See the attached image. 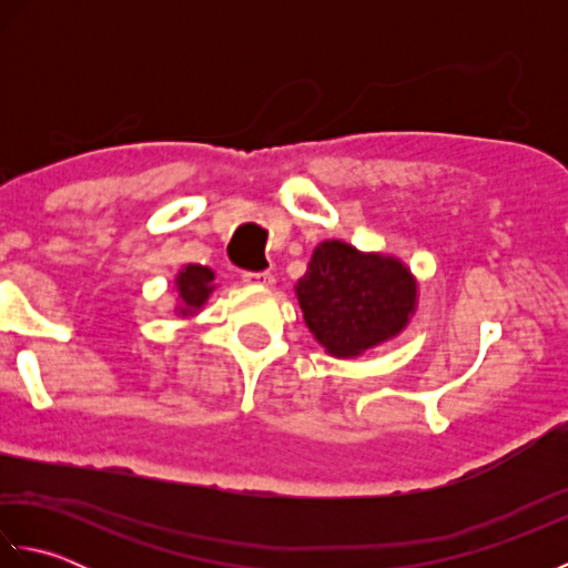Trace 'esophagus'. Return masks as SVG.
<instances>
[{
  "label": "esophagus",
  "instance_id": "esophagus-1",
  "mask_svg": "<svg viewBox=\"0 0 568 568\" xmlns=\"http://www.w3.org/2000/svg\"><path fill=\"white\" fill-rule=\"evenodd\" d=\"M241 277H244V283H251V285H273L275 283V275L271 271H244L241 273Z\"/></svg>",
  "mask_w": 568,
  "mask_h": 568
}]
</instances>
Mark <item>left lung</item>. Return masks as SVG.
Returning a JSON list of instances; mask_svg holds the SVG:
<instances>
[{
    "instance_id": "1",
    "label": "left lung",
    "mask_w": 568,
    "mask_h": 568,
    "mask_svg": "<svg viewBox=\"0 0 568 568\" xmlns=\"http://www.w3.org/2000/svg\"><path fill=\"white\" fill-rule=\"evenodd\" d=\"M295 291L315 339L344 358L403 332L417 303L415 277L400 261L344 241L315 248Z\"/></svg>"
}]
</instances>
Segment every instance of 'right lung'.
Wrapping results in <instances>:
<instances>
[{
    "label": "right lung",
    "mask_w": 568,
    "mask_h": 568,
    "mask_svg": "<svg viewBox=\"0 0 568 568\" xmlns=\"http://www.w3.org/2000/svg\"><path fill=\"white\" fill-rule=\"evenodd\" d=\"M214 273L207 265H185L180 275L175 277L178 285V300H180V315H190L192 310H200L207 303L210 293L214 291Z\"/></svg>",
    "instance_id": "add662e5"
}]
</instances>
